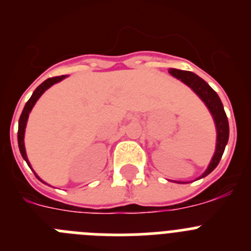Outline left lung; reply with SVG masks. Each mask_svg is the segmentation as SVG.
<instances>
[{
  "instance_id": "8db88e82",
  "label": "left lung",
  "mask_w": 251,
  "mask_h": 251,
  "mask_svg": "<svg viewBox=\"0 0 251 251\" xmlns=\"http://www.w3.org/2000/svg\"><path fill=\"white\" fill-rule=\"evenodd\" d=\"M168 73L172 76L176 77V79L182 81L183 84H186L188 88H191L194 90L195 94L207 106L208 112L211 113L212 119L215 122V127H216V148H215V153L205 172L196 179L203 178L208 174H211L212 171L217 167L221 157H223V153L225 151L226 145H227V141H229V122H227V117H226L224 105L221 103L220 98H219V95L199 75L194 74L191 72L178 70V69H168ZM176 182L186 183L181 182V181H176Z\"/></svg>"
}]
</instances>
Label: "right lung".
<instances>
[{"mask_svg":"<svg viewBox=\"0 0 251 251\" xmlns=\"http://www.w3.org/2000/svg\"><path fill=\"white\" fill-rule=\"evenodd\" d=\"M66 76H68V75H61V76L50 77V79H46L44 83L40 84L36 89H35V92L32 93V95H31V98L27 100V103L25 104V108H24V110H22V113H21V117H20V121H19V132H17V141H19V148H20V152H21L22 158L25 159L26 163H27L28 167H30V168H31V165H30V162H28L27 154H26L25 141H24V138H25V129H26V124H27L28 114H30V112L32 110V108H34V105L36 104V101L39 100L40 97H41V95L45 93V90H48L49 88L54 85V84L59 83V81H61L63 79H65ZM32 171H34V170H32ZM34 174H35V176H36L37 178L41 181V182H44L43 179L37 176L35 171H34ZM44 183H46V182H44ZM46 185H48V183H46Z\"/></svg>","mask_w":251,"mask_h":251,"instance_id":"1","label":"right lung"}]
</instances>
